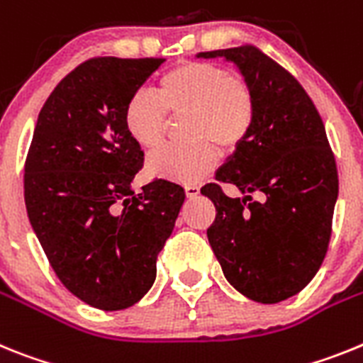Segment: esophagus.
I'll list each match as a JSON object with an SVG mask.
<instances>
[{
    "label": "esophagus",
    "instance_id": "34e87169",
    "mask_svg": "<svg viewBox=\"0 0 363 363\" xmlns=\"http://www.w3.org/2000/svg\"><path fill=\"white\" fill-rule=\"evenodd\" d=\"M184 191H186V195H188V197L191 199V197H197V195H199L201 188L197 184H186Z\"/></svg>",
    "mask_w": 363,
    "mask_h": 363
}]
</instances>
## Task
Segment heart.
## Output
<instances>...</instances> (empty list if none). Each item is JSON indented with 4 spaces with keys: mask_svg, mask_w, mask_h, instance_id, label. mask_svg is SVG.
<instances>
[{
    "mask_svg": "<svg viewBox=\"0 0 363 363\" xmlns=\"http://www.w3.org/2000/svg\"><path fill=\"white\" fill-rule=\"evenodd\" d=\"M190 140L166 144L151 153L147 169L159 177L194 182L217 160V150L232 151L247 140L257 116V96L247 78L208 62H182L159 78V94L140 89L129 96L124 125L138 146L162 143L169 115H184Z\"/></svg>",
    "mask_w": 363,
    "mask_h": 363,
    "instance_id": "b5f03b06",
    "label": "heart"
}]
</instances>
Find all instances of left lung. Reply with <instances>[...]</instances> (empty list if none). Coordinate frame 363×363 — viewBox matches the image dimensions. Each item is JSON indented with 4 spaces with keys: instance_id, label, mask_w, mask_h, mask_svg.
Here are the masks:
<instances>
[{
    "instance_id": "8db88e82",
    "label": "left lung",
    "mask_w": 363,
    "mask_h": 363,
    "mask_svg": "<svg viewBox=\"0 0 363 363\" xmlns=\"http://www.w3.org/2000/svg\"><path fill=\"white\" fill-rule=\"evenodd\" d=\"M199 56L232 60L257 96L250 135L201 190L217 212L208 241L230 285L257 303H279L325 259L338 197L334 153L311 96L263 50L245 43ZM223 182L245 199L228 198Z\"/></svg>"
}]
</instances>
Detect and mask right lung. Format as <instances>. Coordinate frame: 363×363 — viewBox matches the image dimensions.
Segmentation results:
<instances>
[{
	"label": "right lung",
	"mask_w": 363,
	"mask_h": 363,
	"mask_svg": "<svg viewBox=\"0 0 363 363\" xmlns=\"http://www.w3.org/2000/svg\"><path fill=\"white\" fill-rule=\"evenodd\" d=\"M164 58H91L71 71L38 115L25 159V206L62 285L100 311H122L151 289L184 190L131 181L144 151L129 137V96Z\"/></svg>",
	"instance_id": "obj_1"
}]
</instances>
